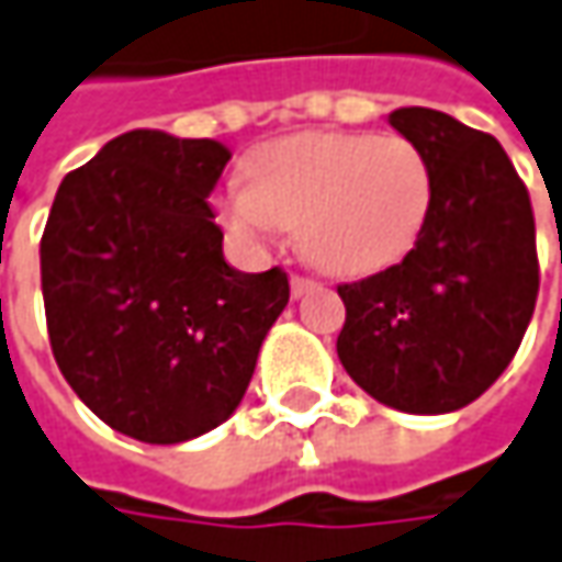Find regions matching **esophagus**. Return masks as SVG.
Returning <instances> with one entry per match:
<instances>
[{
    "instance_id": "esophagus-1",
    "label": "esophagus",
    "mask_w": 562,
    "mask_h": 562,
    "mask_svg": "<svg viewBox=\"0 0 562 562\" xmlns=\"http://www.w3.org/2000/svg\"><path fill=\"white\" fill-rule=\"evenodd\" d=\"M289 285H292V299H302L307 289H314V280H307V277H292Z\"/></svg>"
}]
</instances>
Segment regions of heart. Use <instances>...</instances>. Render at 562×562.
<instances>
[{
    "mask_svg": "<svg viewBox=\"0 0 562 562\" xmlns=\"http://www.w3.org/2000/svg\"><path fill=\"white\" fill-rule=\"evenodd\" d=\"M434 207V169L403 135L302 132L260 144L248 182L220 198V220L260 241L299 229L302 255L329 277H368L403 260Z\"/></svg>",
    "mask_w": 562,
    "mask_h": 562,
    "instance_id": "b5f03b06",
    "label": "heart"
}]
</instances>
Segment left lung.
<instances>
[{"label":"left lung","mask_w":562,"mask_h":562,"mask_svg":"<svg viewBox=\"0 0 562 562\" xmlns=\"http://www.w3.org/2000/svg\"><path fill=\"white\" fill-rule=\"evenodd\" d=\"M434 169V207L408 255L339 285L336 352L378 403L447 415L501 378L538 299L535 216L501 140L425 106L390 112Z\"/></svg>","instance_id":"1"}]
</instances>
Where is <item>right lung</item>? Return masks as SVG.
<instances>
[{"instance_id":"right-lung-1","label":"right lung","mask_w":562,"mask_h":562,"mask_svg":"<svg viewBox=\"0 0 562 562\" xmlns=\"http://www.w3.org/2000/svg\"><path fill=\"white\" fill-rule=\"evenodd\" d=\"M210 137L135 128L61 179L40 241L61 378L112 430L184 443L233 415L289 305L280 267L223 257L207 198L229 162Z\"/></svg>"}]
</instances>
